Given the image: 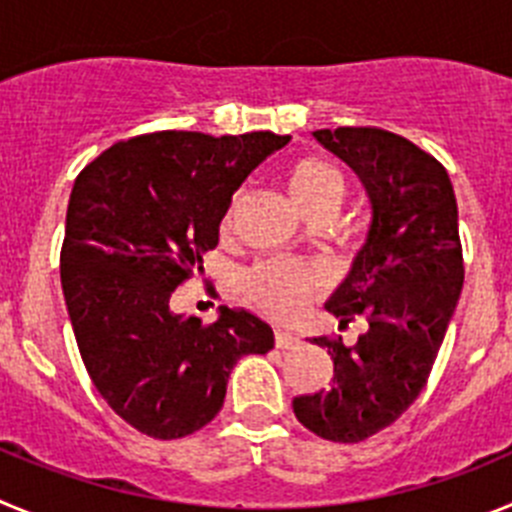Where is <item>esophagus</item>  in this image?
<instances>
[{
	"label": "esophagus",
	"instance_id": "34e87169",
	"mask_svg": "<svg viewBox=\"0 0 512 512\" xmlns=\"http://www.w3.org/2000/svg\"><path fill=\"white\" fill-rule=\"evenodd\" d=\"M274 343H277V348H295L300 343V336L292 333V330L277 328L274 330Z\"/></svg>",
	"mask_w": 512,
	"mask_h": 512
}]
</instances>
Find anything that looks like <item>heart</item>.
<instances>
[{"label": "heart", "instance_id": "1", "mask_svg": "<svg viewBox=\"0 0 512 512\" xmlns=\"http://www.w3.org/2000/svg\"><path fill=\"white\" fill-rule=\"evenodd\" d=\"M287 189L292 200L310 217L336 215L341 207L346 182L343 174L323 158H297L287 166ZM233 205L223 215V228L230 225ZM241 292L256 310L269 318H292L307 300L318 297L330 284V274L320 261L310 259H264L248 266L241 274Z\"/></svg>", "mask_w": 512, "mask_h": 512}]
</instances>
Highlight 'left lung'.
Masks as SVG:
<instances>
[{"instance_id":"1","label":"left lung","mask_w":512,"mask_h":512,"mask_svg":"<svg viewBox=\"0 0 512 512\" xmlns=\"http://www.w3.org/2000/svg\"><path fill=\"white\" fill-rule=\"evenodd\" d=\"M372 200V228L328 312L366 318L354 346L315 338L333 359L328 390L292 400L297 420L325 441L359 443L395 423L431 377L464 284L459 212L441 161L382 128L315 130Z\"/></svg>"}]
</instances>
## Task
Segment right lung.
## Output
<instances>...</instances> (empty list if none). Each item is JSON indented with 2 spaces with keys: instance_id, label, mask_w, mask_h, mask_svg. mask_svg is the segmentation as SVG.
Instances as JSON below:
<instances>
[{
  "instance_id": "1",
  "label": "right lung",
  "mask_w": 512,
  "mask_h": 512,
  "mask_svg": "<svg viewBox=\"0 0 512 512\" xmlns=\"http://www.w3.org/2000/svg\"><path fill=\"white\" fill-rule=\"evenodd\" d=\"M289 135L187 130L120 140L81 169L61 246V287L76 346L104 402L151 438L210 423L235 361L274 333L246 310L215 323L174 315L171 292L217 246L233 192Z\"/></svg>"
}]
</instances>
